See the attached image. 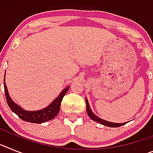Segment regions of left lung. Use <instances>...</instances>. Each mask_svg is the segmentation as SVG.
<instances>
[{
  "mask_svg": "<svg viewBox=\"0 0 153 153\" xmlns=\"http://www.w3.org/2000/svg\"><path fill=\"white\" fill-rule=\"evenodd\" d=\"M86 111H87V113H88L89 117H90V119H92L93 120L96 121V122H98L99 123L102 124V125L106 126H109V127H119L121 126L125 125L126 123H110L108 122V121H106V120H103L102 119L99 118L98 117H97L93 112L91 111V109L90 108V105L88 103V101L86 99Z\"/></svg>",
  "mask_w": 153,
  "mask_h": 153,
  "instance_id": "obj_1",
  "label": "left lung"
}]
</instances>
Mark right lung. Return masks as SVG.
Returning a JSON list of instances; mask_svg holds the SVG:
<instances>
[{"instance_id":"obj_1","label":"right lung","mask_w":153,"mask_h":153,"mask_svg":"<svg viewBox=\"0 0 153 153\" xmlns=\"http://www.w3.org/2000/svg\"><path fill=\"white\" fill-rule=\"evenodd\" d=\"M4 81H5V79ZM4 92L7 102L8 106L12 110V112L17 114L24 121L33 123H45L54 118L60 111V103H61L62 100H63L65 94L68 91L69 87H70V86H67V88H65L60 93L59 97H56L54 100L53 101L52 103H51V105H49L47 107L44 108L41 110H38V111H27V110H24L22 108L20 107L18 105H17L12 100L9 94H8L5 82L4 83Z\"/></svg>"}]
</instances>
